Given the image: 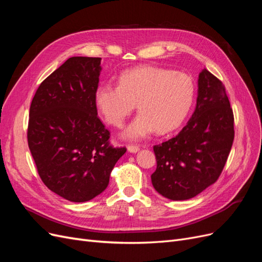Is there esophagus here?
<instances>
[{
	"label": "esophagus",
	"mask_w": 262,
	"mask_h": 262,
	"mask_svg": "<svg viewBox=\"0 0 262 262\" xmlns=\"http://www.w3.org/2000/svg\"><path fill=\"white\" fill-rule=\"evenodd\" d=\"M128 150L130 153H137V152H139V149H140V147L139 146H137V145H128Z\"/></svg>",
	"instance_id": "esophagus-1"
}]
</instances>
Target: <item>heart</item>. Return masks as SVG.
<instances>
[{
  "instance_id": "1",
  "label": "heart",
  "mask_w": 262,
  "mask_h": 262,
  "mask_svg": "<svg viewBox=\"0 0 262 262\" xmlns=\"http://www.w3.org/2000/svg\"><path fill=\"white\" fill-rule=\"evenodd\" d=\"M194 99V83L188 74L145 66L125 71L119 85L101 83L95 102L106 121L121 126L138 104V116L125 126L122 138L138 141L155 130L168 133L181 125Z\"/></svg>"
}]
</instances>
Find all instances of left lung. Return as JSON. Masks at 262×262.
Listing matches in <instances>:
<instances>
[{"label": "left lung", "instance_id": "1", "mask_svg": "<svg viewBox=\"0 0 262 262\" xmlns=\"http://www.w3.org/2000/svg\"><path fill=\"white\" fill-rule=\"evenodd\" d=\"M233 141L234 116L224 86L203 69L191 118L175 138L154 146V189L173 201L201 193L220 177Z\"/></svg>", "mask_w": 262, "mask_h": 262}]
</instances>
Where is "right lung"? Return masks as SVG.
<instances>
[{"label":"right lung","mask_w":262,"mask_h":262,"mask_svg":"<svg viewBox=\"0 0 262 262\" xmlns=\"http://www.w3.org/2000/svg\"><path fill=\"white\" fill-rule=\"evenodd\" d=\"M100 58L72 57L38 87L29 109L28 146L43 184L71 202L107 188L125 148L108 143L95 102Z\"/></svg>","instance_id":"add662e5"}]
</instances>
